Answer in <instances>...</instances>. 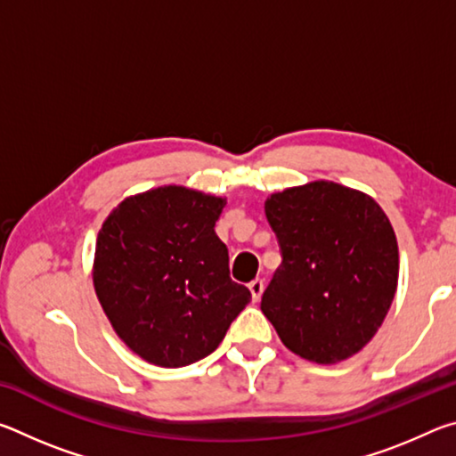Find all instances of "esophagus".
Returning <instances> with one entry per match:
<instances>
[{
	"instance_id": "1",
	"label": "esophagus",
	"mask_w": 456,
	"mask_h": 456,
	"mask_svg": "<svg viewBox=\"0 0 456 456\" xmlns=\"http://www.w3.org/2000/svg\"><path fill=\"white\" fill-rule=\"evenodd\" d=\"M264 289H265V283H264V280H259V277L249 283V291H251L253 302H257V299L261 297V293H264Z\"/></svg>"
}]
</instances>
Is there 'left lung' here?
<instances>
[{
  "label": "left lung",
  "mask_w": 456,
  "mask_h": 456,
  "mask_svg": "<svg viewBox=\"0 0 456 456\" xmlns=\"http://www.w3.org/2000/svg\"><path fill=\"white\" fill-rule=\"evenodd\" d=\"M265 215L283 261L261 312L297 356L352 358L382 326L398 285V243L382 207L362 191L314 181L273 192Z\"/></svg>",
  "instance_id": "left-lung-1"
}]
</instances>
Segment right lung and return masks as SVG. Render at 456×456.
I'll return each mask as SVG.
<instances>
[{
    "label": "right lung",
    "mask_w": 456,
    "mask_h": 456,
    "mask_svg": "<svg viewBox=\"0 0 456 456\" xmlns=\"http://www.w3.org/2000/svg\"><path fill=\"white\" fill-rule=\"evenodd\" d=\"M227 199L165 184L126 197L98 231L92 281L108 322L154 366L209 356L251 291L215 233Z\"/></svg>",
    "instance_id": "right-lung-1"
}]
</instances>
